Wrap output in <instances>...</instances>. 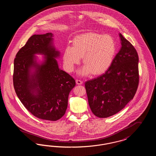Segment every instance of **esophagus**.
<instances>
[{"mask_svg": "<svg viewBox=\"0 0 156 156\" xmlns=\"http://www.w3.org/2000/svg\"><path fill=\"white\" fill-rule=\"evenodd\" d=\"M76 83L77 85H82L83 82L81 81V80H76Z\"/></svg>", "mask_w": 156, "mask_h": 156, "instance_id": "esophagus-1", "label": "esophagus"}]
</instances>
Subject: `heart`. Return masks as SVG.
I'll return each instance as SVG.
<instances>
[{"label": "heart", "mask_w": 156, "mask_h": 156, "mask_svg": "<svg viewBox=\"0 0 156 156\" xmlns=\"http://www.w3.org/2000/svg\"><path fill=\"white\" fill-rule=\"evenodd\" d=\"M116 51V44L113 37L109 34L89 33L76 37L73 47L68 45L63 53L64 67L72 72L83 57L84 66L80 74H101L111 66Z\"/></svg>", "instance_id": "obj_1"}]
</instances>
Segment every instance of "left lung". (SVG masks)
Masks as SVG:
<instances>
[{
  "instance_id": "1",
  "label": "left lung",
  "mask_w": 156,
  "mask_h": 156,
  "mask_svg": "<svg viewBox=\"0 0 156 156\" xmlns=\"http://www.w3.org/2000/svg\"><path fill=\"white\" fill-rule=\"evenodd\" d=\"M122 47L104 74L85 82L89 107L98 118H105L123 109L135 95L139 82L136 50L119 34Z\"/></svg>"
}]
</instances>
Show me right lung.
<instances>
[{
	"mask_svg": "<svg viewBox=\"0 0 156 156\" xmlns=\"http://www.w3.org/2000/svg\"><path fill=\"white\" fill-rule=\"evenodd\" d=\"M53 34H34L17 52L14 60L13 86L24 107L37 118L55 121L67 110L74 79L60 69L55 58L59 56L52 44ZM44 55L41 64L35 54Z\"/></svg>",
	"mask_w": 156,
	"mask_h": 156,
	"instance_id": "right-lung-1",
	"label": "right lung"
}]
</instances>
